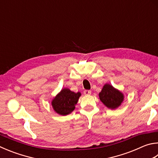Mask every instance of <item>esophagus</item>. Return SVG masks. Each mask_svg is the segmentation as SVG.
<instances>
[{
    "mask_svg": "<svg viewBox=\"0 0 158 158\" xmlns=\"http://www.w3.org/2000/svg\"><path fill=\"white\" fill-rule=\"evenodd\" d=\"M84 94H85V95H88V94H91V91L90 90H84Z\"/></svg>",
    "mask_w": 158,
    "mask_h": 158,
    "instance_id": "obj_1",
    "label": "esophagus"
}]
</instances>
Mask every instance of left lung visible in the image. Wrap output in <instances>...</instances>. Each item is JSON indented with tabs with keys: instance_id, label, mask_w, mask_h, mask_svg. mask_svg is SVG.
I'll use <instances>...</instances> for the list:
<instances>
[{
	"instance_id": "left-lung-1",
	"label": "left lung",
	"mask_w": 158,
	"mask_h": 158,
	"mask_svg": "<svg viewBox=\"0 0 158 158\" xmlns=\"http://www.w3.org/2000/svg\"><path fill=\"white\" fill-rule=\"evenodd\" d=\"M99 99L106 106L110 109L118 108L124 101V94L110 84H105L99 94Z\"/></svg>"
}]
</instances>
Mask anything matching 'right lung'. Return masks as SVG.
<instances>
[{
  "label": "right lung",
  "instance_id": "right-lung-1",
  "mask_svg": "<svg viewBox=\"0 0 158 158\" xmlns=\"http://www.w3.org/2000/svg\"><path fill=\"white\" fill-rule=\"evenodd\" d=\"M80 96L79 92L76 93L70 89L64 88L52 101V106L56 113L66 115L74 110Z\"/></svg>",
  "mask_w": 158,
  "mask_h": 158
}]
</instances>
